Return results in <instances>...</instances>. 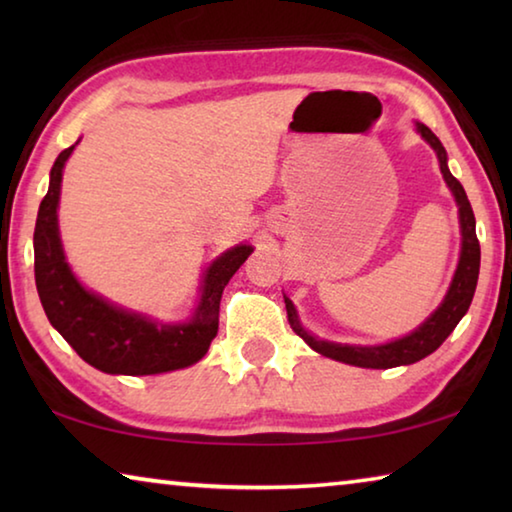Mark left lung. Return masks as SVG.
Returning <instances> with one entry per match:
<instances>
[{"mask_svg":"<svg viewBox=\"0 0 512 512\" xmlns=\"http://www.w3.org/2000/svg\"><path fill=\"white\" fill-rule=\"evenodd\" d=\"M415 131L427 142L438 155L440 173H443L445 183L452 192L456 207H458V225H461V255H458V264L452 277V284L445 293L443 302L438 309L420 323L418 327L409 332L402 339L379 343V345H350V343H334L318 339L309 332V329L300 323V316L293 302L284 296V305H287L289 323L291 329L296 332L302 341H305L311 350L323 354L327 359L348 363V366L357 368H395V366H409V363L420 361L429 357L431 352H436L449 334L454 332V327L461 323V318L470 309V302L474 298L476 280H479V266H481V248L479 239H476V221L472 205L467 201V194L463 185L452 176V171L447 167V151L440 140L433 135L427 126L415 121Z\"/></svg>","mask_w":512,"mask_h":512,"instance_id":"1","label":"left lung"}]
</instances>
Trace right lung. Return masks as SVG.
<instances>
[{
    "mask_svg": "<svg viewBox=\"0 0 512 512\" xmlns=\"http://www.w3.org/2000/svg\"><path fill=\"white\" fill-rule=\"evenodd\" d=\"M76 144L60 153L51 167L49 189L40 203L33 232L36 287L51 327L58 329L85 363L108 375H160L194 366L205 357L219 332L225 284L255 248L237 244L216 257L203 271L192 316L180 323H162L83 287L67 264L58 228L60 183Z\"/></svg>",
    "mask_w": 512,
    "mask_h": 512,
    "instance_id": "1",
    "label": "right lung"
}]
</instances>
